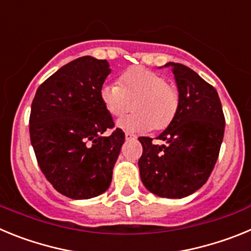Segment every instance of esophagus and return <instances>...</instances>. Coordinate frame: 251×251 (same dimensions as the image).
Wrapping results in <instances>:
<instances>
[{
    "instance_id": "obj_1",
    "label": "esophagus",
    "mask_w": 251,
    "mask_h": 251,
    "mask_svg": "<svg viewBox=\"0 0 251 251\" xmlns=\"http://www.w3.org/2000/svg\"><path fill=\"white\" fill-rule=\"evenodd\" d=\"M137 136L136 134H133V133H129V132H126V139L127 141H132V139H136Z\"/></svg>"
}]
</instances>
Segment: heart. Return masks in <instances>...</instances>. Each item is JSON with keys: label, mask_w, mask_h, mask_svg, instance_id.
Segmentation results:
<instances>
[{"label": "heart", "mask_w": 251, "mask_h": 251, "mask_svg": "<svg viewBox=\"0 0 251 251\" xmlns=\"http://www.w3.org/2000/svg\"><path fill=\"white\" fill-rule=\"evenodd\" d=\"M100 100L112 117L119 118L132 103L134 113L122 118L118 127L128 132H146L151 128L165 129L176 117L179 95L163 75L132 66L124 70L117 83H106L100 88Z\"/></svg>", "instance_id": "b5f03b06"}]
</instances>
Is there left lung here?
Returning a JSON list of instances; mask_svg holds the SVG:
<instances>
[{"label": "left lung", "instance_id": "obj_1", "mask_svg": "<svg viewBox=\"0 0 251 251\" xmlns=\"http://www.w3.org/2000/svg\"><path fill=\"white\" fill-rule=\"evenodd\" d=\"M177 83L176 117L153 145L139 137L143 153L138 161L141 179L148 191L167 199H182L202 187L219 157L225 117L216 89L192 69L168 63Z\"/></svg>", "mask_w": 251, "mask_h": 251}]
</instances>
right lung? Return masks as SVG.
Here are the masks:
<instances>
[{
	"instance_id": "1",
	"label": "right lung",
	"mask_w": 251,
	"mask_h": 251,
	"mask_svg": "<svg viewBox=\"0 0 251 251\" xmlns=\"http://www.w3.org/2000/svg\"><path fill=\"white\" fill-rule=\"evenodd\" d=\"M106 60L81 56L37 88L31 104L30 139L40 168L52 187L74 200L105 192L124 143L100 100L109 75ZM113 129L110 136H104Z\"/></svg>"
}]
</instances>
